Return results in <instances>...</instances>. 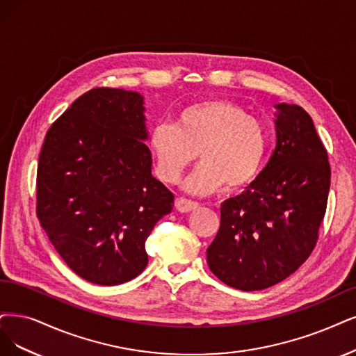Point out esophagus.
Listing matches in <instances>:
<instances>
[{
    "label": "esophagus",
    "instance_id": "1",
    "mask_svg": "<svg viewBox=\"0 0 356 356\" xmlns=\"http://www.w3.org/2000/svg\"><path fill=\"white\" fill-rule=\"evenodd\" d=\"M175 207L179 213H189V211H193L195 208H198V202H193L191 200L179 196V198H176L175 201Z\"/></svg>",
    "mask_w": 356,
    "mask_h": 356
}]
</instances>
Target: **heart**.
I'll return each mask as SVG.
<instances>
[{"label":"heart","mask_w":356,"mask_h":356,"mask_svg":"<svg viewBox=\"0 0 356 356\" xmlns=\"http://www.w3.org/2000/svg\"><path fill=\"white\" fill-rule=\"evenodd\" d=\"M148 145L161 180L177 181L200 155L202 164L185 181L189 192L211 193L222 186L238 192L258 177L268 151V131L241 105L207 99L181 108L175 126L155 124Z\"/></svg>","instance_id":"heart-1"}]
</instances>
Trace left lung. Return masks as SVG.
Segmentation results:
<instances>
[{
	"label": "left lung",
	"mask_w": 356,
	"mask_h": 356,
	"mask_svg": "<svg viewBox=\"0 0 356 356\" xmlns=\"http://www.w3.org/2000/svg\"><path fill=\"white\" fill-rule=\"evenodd\" d=\"M277 145L245 192L221 204L220 229L207 249L216 277L239 291H262L289 277L318 241L330 191V163L311 115L277 104Z\"/></svg>",
	"instance_id": "left-lung-1"
}]
</instances>
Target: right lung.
<instances>
[{
	"label": "right lung",
	"instance_id": "obj_1",
	"mask_svg": "<svg viewBox=\"0 0 356 356\" xmlns=\"http://www.w3.org/2000/svg\"><path fill=\"white\" fill-rule=\"evenodd\" d=\"M143 97L94 88L51 124L36 173V216L82 279L114 286L148 264L145 242L175 195L152 173Z\"/></svg>",
	"mask_w": 356,
	"mask_h": 356
}]
</instances>
